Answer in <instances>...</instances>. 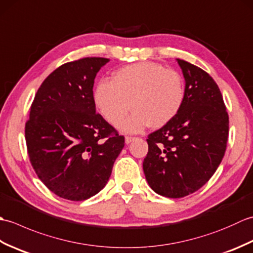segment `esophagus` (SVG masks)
<instances>
[{
	"label": "esophagus",
	"instance_id": "esophagus-1",
	"mask_svg": "<svg viewBox=\"0 0 253 253\" xmlns=\"http://www.w3.org/2000/svg\"><path fill=\"white\" fill-rule=\"evenodd\" d=\"M133 137H130V136H126L125 137V142H126V144H128V143H130L132 140H133Z\"/></svg>",
	"mask_w": 253,
	"mask_h": 253
}]
</instances>
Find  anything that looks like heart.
Instances as JSON below:
<instances>
[{
    "label": "heart",
    "instance_id": "b5f03b06",
    "mask_svg": "<svg viewBox=\"0 0 253 253\" xmlns=\"http://www.w3.org/2000/svg\"><path fill=\"white\" fill-rule=\"evenodd\" d=\"M185 95V82L178 72L142 62L120 68L111 82H100L93 100L100 114L113 126L123 121L131 106L132 114L120 128L125 132H140L149 125L160 128L173 121Z\"/></svg>",
    "mask_w": 253,
    "mask_h": 253
}]
</instances>
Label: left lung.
I'll list each match as a JSON object with an SVG mask.
<instances>
[{
  "instance_id": "1",
  "label": "left lung",
  "mask_w": 253,
  "mask_h": 253,
  "mask_svg": "<svg viewBox=\"0 0 253 253\" xmlns=\"http://www.w3.org/2000/svg\"><path fill=\"white\" fill-rule=\"evenodd\" d=\"M186 82L178 114L148 136L143 171L159 195L182 198L207 184L226 150L228 114L218 85L200 67L177 58Z\"/></svg>"
}]
</instances>
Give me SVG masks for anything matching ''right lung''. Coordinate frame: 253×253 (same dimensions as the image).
<instances>
[{
    "instance_id": "add662e5",
    "label": "right lung",
    "mask_w": 253,
    "mask_h": 253,
    "mask_svg": "<svg viewBox=\"0 0 253 253\" xmlns=\"http://www.w3.org/2000/svg\"><path fill=\"white\" fill-rule=\"evenodd\" d=\"M109 61L84 57L56 68L38 89L26 123L36 174L71 201L87 200L103 189L125 146L124 136L95 113L94 78Z\"/></svg>"
}]
</instances>
